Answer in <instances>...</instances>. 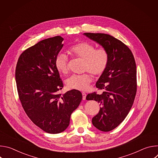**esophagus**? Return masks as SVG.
<instances>
[{
	"instance_id": "34e87169",
	"label": "esophagus",
	"mask_w": 158,
	"mask_h": 158,
	"mask_svg": "<svg viewBox=\"0 0 158 158\" xmlns=\"http://www.w3.org/2000/svg\"><path fill=\"white\" fill-rule=\"evenodd\" d=\"M82 99L85 100V98H86V94L83 92V93H82Z\"/></svg>"
}]
</instances>
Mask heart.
I'll return each mask as SVG.
<instances>
[{"label":"heart","mask_w":158,"mask_h":158,"mask_svg":"<svg viewBox=\"0 0 158 158\" xmlns=\"http://www.w3.org/2000/svg\"><path fill=\"white\" fill-rule=\"evenodd\" d=\"M68 52L75 57L84 59V71H89L95 76L102 75L106 70L109 64V55L106 49L99 48L96 49L94 44L88 42H79L71 46ZM68 58L64 53H59L55 59L57 70L62 74L68 73ZM93 81L92 76L89 73L81 75H73L67 80L69 87L86 91Z\"/></svg>","instance_id":"1"}]
</instances>
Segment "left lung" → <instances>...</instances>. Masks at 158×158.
I'll use <instances>...</instances> for the list:
<instances>
[{"label":"left lung","mask_w":158,"mask_h":158,"mask_svg":"<svg viewBox=\"0 0 158 158\" xmlns=\"http://www.w3.org/2000/svg\"><path fill=\"white\" fill-rule=\"evenodd\" d=\"M83 34L109 52L108 66L96 84L103 92L89 94L86 99L98 101L101 106L99 113L92 119L94 126L110 131L124 120L133 104L137 91L136 62L129 48L115 37L102 33Z\"/></svg>","instance_id":"8db88e82"}]
</instances>
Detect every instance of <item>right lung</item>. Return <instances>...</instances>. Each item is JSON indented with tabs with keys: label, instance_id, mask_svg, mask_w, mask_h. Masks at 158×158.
<instances>
[{
	"label": "right lung",
	"instance_id": "right-lung-1",
	"mask_svg": "<svg viewBox=\"0 0 158 158\" xmlns=\"http://www.w3.org/2000/svg\"><path fill=\"white\" fill-rule=\"evenodd\" d=\"M64 39H44L20 56L15 69L19 99L31 120L41 129L58 134L69 125L71 115L80 104L82 95L73 89L64 94L55 59L63 47Z\"/></svg>",
	"mask_w": 158,
	"mask_h": 158
}]
</instances>
